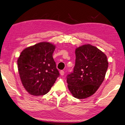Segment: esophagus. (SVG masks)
I'll use <instances>...</instances> for the list:
<instances>
[{
	"mask_svg": "<svg viewBox=\"0 0 125 125\" xmlns=\"http://www.w3.org/2000/svg\"><path fill=\"white\" fill-rule=\"evenodd\" d=\"M60 74L61 75V76H63L64 74V71H63V70H61L60 71Z\"/></svg>",
	"mask_w": 125,
	"mask_h": 125,
	"instance_id": "34e87169",
	"label": "esophagus"
}]
</instances>
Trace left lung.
<instances>
[{
    "mask_svg": "<svg viewBox=\"0 0 125 125\" xmlns=\"http://www.w3.org/2000/svg\"><path fill=\"white\" fill-rule=\"evenodd\" d=\"M73 71L67 76L68 87L72 95L83 99L100 87L108 67L106 55L94 46L84 45L76 49Z\"/></svg>",
    "mask_w": 125,
    "mask_h": 125,
    "instance_id": "obj_1",
    "label": "left lung"
}]
</instances>
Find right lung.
<instances>
[{
  "label": "right lung",
  "mask_w": 125,
  "mask_h": 125,
  "mask_svg": "<svg viewBox=\"0 0 125 125\" xmlns=\"http://www.w3.org/2000/svg\"><path fill=\"white\" fill-rule=\"evenodd\" d=\"M55 45L38 43L25 48L17 60L23 86L34 96L45 95L53 86L60 73L53 57Z\"/></svg>",
  "instance_id": "add662e5"
}]
</instances>
